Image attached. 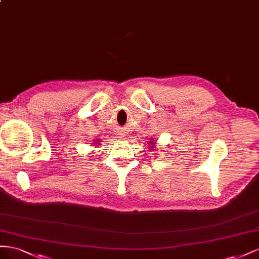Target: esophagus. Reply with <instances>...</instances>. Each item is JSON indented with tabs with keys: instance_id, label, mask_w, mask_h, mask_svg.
I'll use <instances>...</instances> for the list:
<instances>
[{
	"instance_id": "esophagus-1",
	"label": "esophagus",
	"mask_w": 259,
	"mask_h": 259,
	"mask_svg": "<svg viewBox=\"0 0 259 259\" xmlns=\"http://www.w3.org/2000/svg\"><path fill=\"white\" fill-rule=\"evenodd\" d=\"M118 136H119V138H123V137H124V134H123V131L121 130V131H120V134H119V135H118Z\"/></svg>"
}]
</instances>
